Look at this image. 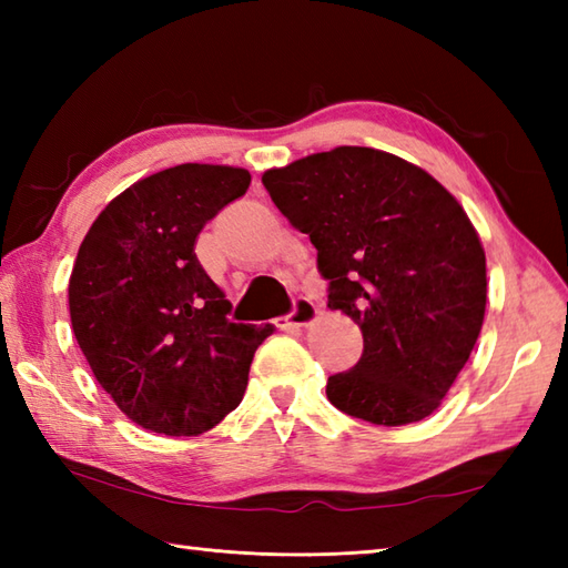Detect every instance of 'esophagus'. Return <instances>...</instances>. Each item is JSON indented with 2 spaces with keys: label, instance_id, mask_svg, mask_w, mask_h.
<instances>
[{
  "label": "esophagus",
  "instance_id": "obj_1",
  "mask_svg": "<svg viewBox=\"0 0 568 568\" xmlns=\"http://www.w3.org/2000/svg\"><path fill=\"white\" fill-rule=\"evenodd\" d=\"M317 317H320V312H317L315 303L307 297H297L291 317H287V324H291V327H310L312 322H317Z\"/></svg>",
  "mask_w": 568,
  "mask_h": 568
}]
</instances>
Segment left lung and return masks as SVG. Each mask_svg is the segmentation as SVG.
<instances>
[{
	"mask_svg": "<svg viewBox=\"0 0 568 568\" xmlns=\"http://www.w3.org/2000/svg\"><path fill=\"white\" fill-rule=\"evenodd\" d=\"M271 200L317 248L329 310L364 334L327 397L371 425L429 417L466 366L486 315V251L462 204L419 165L336 146L263 173Z\"/></svg>",
	"mask_w": 568,
	"mask_h": 568,
	"instance_id": "1",
	"label": "left lung"
}]
</instances>
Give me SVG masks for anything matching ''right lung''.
<instances>
[{"label": "right lung", "mask_w": 568, "mask_h": 568, "mask_svg": "<svg viewBox=\"0 0 568 568\" xmlns=\"http://www.w3.org/2000/svg\"><path fill=\"white\" fill-rule=\"evenodd\" d=\"M234 165L183 163L136 180L84 234L68 283L84 358L122 413L165 437H197L236 409L273 324L229 322L197 236L248 190Z\"/></svg>", "instance_id": "obj_1"}]
</instances>
